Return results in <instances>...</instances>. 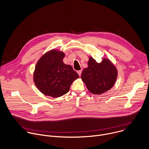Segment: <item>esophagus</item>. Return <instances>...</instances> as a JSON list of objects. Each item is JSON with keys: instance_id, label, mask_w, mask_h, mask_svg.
Returning a JSON list of instances; mask_svg holds the SVG:
<instances>
[{"instance_id": "obj_1", "label": "esophagus", "mask_w": 149, "mask_h": 149, "mask_svg": "<svg viewBox=\"0 0 149 149\" xmlns=\"http://www.w3.org/2000/svg\"><path fill=\"white\" fill-rule=\"evenodd\" d=\"M77 73H78V74L79 75V76H81V70H79V71H77Z\"/></svg>"}]
</instances>
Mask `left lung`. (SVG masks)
Segmentation results:
<instances>
[{
    "mask_svg": "<svg viewBox=\"0 0 149 149\" xmlns=\"http://www.w3.org/2000/svg\"><path fill=\"white\" fill-rule=\"evenodd\" d=\"M88 67L83 69L81 79L88 91L94 95H101L111 89L118 75L117 69L108 58H103L97 63L92 57H88Z\"/></svg>",
    "mask_w": 149,
    "mask_h": 149,
    "instance_id": "left-lung-1",
    "label": "left lung"
}]
</instances>
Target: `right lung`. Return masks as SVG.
I'll list each match as a JSON object with an SVG mask.
<instances>
[{"instance_id":"obj_1","label":"right lung","mask_w":149,"mask_h":149,"mask_svg":"<svg viewBox=\"0 0 149 149\" xmlns=\"http://www.w3.org/2000/svg\"><path fill=\"white\" fill-rule=\"evenodd\" d=\"M65 56L63 52L52 49L38 61L33 81L43 95L54 98L62 96L69 91L72 83L79 77L70 65L64 63Z\"/></svg>"}]
</instances>
